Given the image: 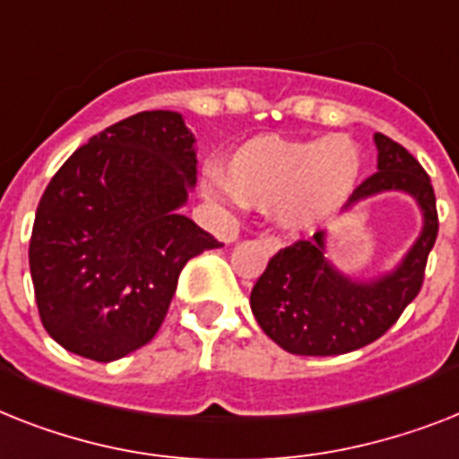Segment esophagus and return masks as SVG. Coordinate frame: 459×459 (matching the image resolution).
Here are the masks:
<instances>
[{
	"instance_id": "obj_1",
	"label": "esophagus",
	"mask_w": 459,
	"mask_h": 459,
	"mask_svg": "<svg viewBox=\"0 0 459 459\" xmlns=\"http://www.w3.org/2000/svg\"><path fill=\"white\" fill-rule=\"evenodd\" d=\"M264 247L268 249V252H278L281 249V238L275 236H264Z\"/></svg>"
}]
</instances>
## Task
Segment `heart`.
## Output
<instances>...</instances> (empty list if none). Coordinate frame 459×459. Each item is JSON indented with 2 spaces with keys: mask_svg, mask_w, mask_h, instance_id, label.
I'll list each match as a JSON object with an SVG mask.
<instances>
[{
  "mask_svg": "<svg viewBox=\"0 0 459 459\" xmlns=\"http://www.w3.org/2000/svg\"><path fill=\"white\" fill-rule=\"evenodd\" d=\"M223 177L204 184L207 195L233 193L273 207L282 226L308 230L346 203L360 177V152L346 136L285 139L264 134L245 141L223 162Z\"/></svg>",
  "mask_w": 459,
  "mask_h": 459,
  "instance_id": "obj_1",
  "label": "heart"
}]
</instances>
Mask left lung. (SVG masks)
<instances>
[{"mask_svg":"<svg viewBox=\"0 0 459 459\" xmlns=\"http://www.w3.org/2000/svg\"><path fill=\"white\" fill-rule=\"evenodd\" d=\"M377 171L353 191L344 210L365 197L401 191L422 210V233L391 273L360 282L325 259V233L297 240L271 256L249 294L256 323L275 344L297 356H339L372 344L389 330L424 282L427 259L438 236V212L429 174L385 134H375Z\"/></svg>","mask_w":459,"mask_h":459,"instance_id":"1","label":"left lung"}]
</instances>
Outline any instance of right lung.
<instances>
[{
	"instance_id": "add662e5",
	"label": "right lung",
	"mask_w": 459,
	"mask_h": 459,
	"mask_svg": "<svg viewBox=\"0 0 459 459\" xmlns=\"http://www.w3.org/2000/svg\"><path fill=\"white\" fill-rule=\"evenodd\" d=\"M195 136L171 110L115 122L48 181L30 238L42 325L110 363L155 337L181 268L221 242L178 214L195 186Z\"/></svg>"
}]
</instances>
